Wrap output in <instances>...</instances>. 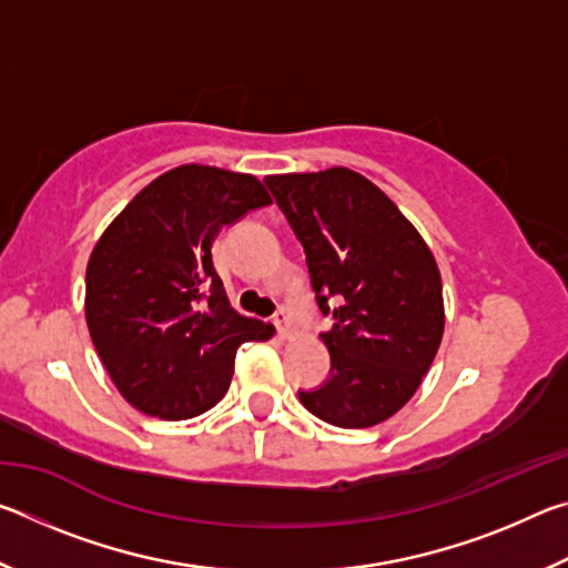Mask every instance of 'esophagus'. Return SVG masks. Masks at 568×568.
<instances>
[{"instance_id": "34e87169", "label": "esophagus", "mask_w": 568, "mask_h": 568, "mask_svg": "<svg viewBox=\"0 0 568 568\" xmlns=\"http://www.w3.org/2000/svg\"><path fill=\"white\" fill-rule=\"evenodd\" d=\"M273 323H275L277 335H281V338H291V321H287V313L285 311H277Z\"/></svg>"}]
</instances>
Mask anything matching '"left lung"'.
<instances>
[{
	"instance_id": "left-lung-1",
	"label": "left lung",
	"mask_w": 568,
	"mask_h": 568,
	"mask_svg": "<svg viewBox=\"0 0 568 568\" xmlns=\"http://www.w3.org/2000/svg\"><path fill=\"white\" fill-rule=\"evenodd\" d=\"M305 250L323 315L331 376L297 390L338 428H371L418 390L444 338L436 257L396 203L348 168L265 178Z\"/></svg>"
}]
</instances>
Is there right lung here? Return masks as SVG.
Returning a JSON list of instances; mask_svg holds the SVG:
<instances>
[{
    "mask_svg": "<svg viewBox=\"0 0 568 568\" xmlns=\"http://www.w3.org/2000/svg\"><path fill=\"white\" fill-rule=\"evenodd\" d=\"M271 203L253 175L182 165L104 230L88 263L84 315L130 406L165 420L200 416L227 393L240 343L275 333L233 311L213 265L220 230Z\"/></svg>",
    "mask_w": 568,
    "mask_h": 568,
    "instance_id": "obj_1",
    "label": "right lung"
}]
</instances>
